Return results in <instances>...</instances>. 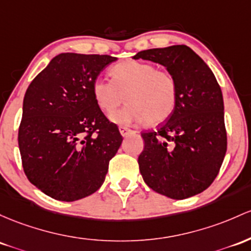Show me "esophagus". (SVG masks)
Segmentation results:
<instances>
[{"mask_svg":"<svg viewBox=\"0 0 251 251\" xmlns=\"http://www.w3.org/2000/svg\"><path fill=\"white\" fill-rule=\"evenodd\" d=\"M119 131H120L121 136H123V137H127L130 133H133V131H131L130 128H127V127H124V126H120Z\"/></svg>","mask_w":251,"mask_h":251,"instance_id":"esophagus-1","label":"esophagus"}]
</instances>
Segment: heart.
<instances>
[{"instance_id":"1","label":"heart","mask_w":251,"mask_h":251,"mask_svg":"<svg viewBox=\"0 0 251 251\" xmlns=\"http://www.w3.org/2000/svg\"><path fill=\"white\" fill-rule=\"evenodd\" d=\"M111 81L96 78L92 93L99 108L114 112L124 100L123 109L109 117L114 124L130 126L145 123L159 125L172 117L177 101V85L172 74L157 70L155 65L128 59L113 65Z\"/></svg>"}]
</instances>
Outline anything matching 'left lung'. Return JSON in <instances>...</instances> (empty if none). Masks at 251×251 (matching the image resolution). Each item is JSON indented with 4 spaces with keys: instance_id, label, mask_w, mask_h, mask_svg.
<instances>
[{
    "instance_id": "8db88e82",
    "label": "left lung",
    "mask_w": 251,
    "mask_h": 251,
    "mask_svg": "<svg viewBox=\"0 0 251 251\" xmlns=\"http://www.w3.org/2000/svg\"><path fill=\"white\" fill-rule=\"evenodd\" d=\"M163 65L177 85L172 117L158 130L143 132L140 174L151 189L182 200L205 191L226 153L222 89L208 65L186 45L140 51L133 59Z\"/></svg>"
}]
</instances>
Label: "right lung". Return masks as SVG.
Returning <instances> with one entry per match:
<instances>
[{"label": "right lung", "mask_w": 251, "mask_h": 251, "mask_svg": "<svg viewBox=\"0 0 251 251\" xmlns=\"http://www.w3.org/2000/svg\"><path fill=\"white\" fill-rule=\"evenodd\" d=\"M117 58L60 53L24 98L19 149L29 182L49 197L75 201L102 186L123 137L96 104L93 83Z\"/></svg>", "instance_id": "1"}]
</instances>
